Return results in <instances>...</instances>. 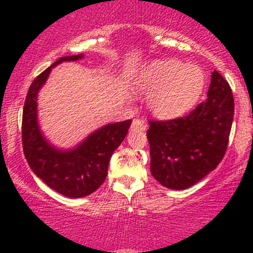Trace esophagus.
Returning a JSON list of instances; mask_svg holds the SVG:
<instances>
[{"label":"esophagus","mask_w":253,"mask_h":253,"mask_svg":"<svg viewBox=\"0 0 253 253\" xmlns=\"http://www.w3.org/2000/svg\"><path fill=\"white\" fill-rule=\"evenodd\" d=\"M146 127H147V125H146V123H145V120L136 118L133 120L132 126H130V129L136 130V132H143V130L146 129Z\"/></svg>","instance_id":"34e87169"}]
</instances>
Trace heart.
Returning <instances> with one entry per match:
<instances>
[{
    "instance_id": "obj_1",
    "label": "heart",
    "mask_w": 253,
    "mask_h": 253,
    "mask_svg": "<svg viewBox=\"0 0 253 253\" xmlns=\"http://www.w3.org/2000/svg\"><path fill=\"white\" fill-rule=\"evenodd\" d=\"M203 72L195 65H184L176 59L147 64L135 80L138 91L147 94V106L161 118L182 115L201 95Z\"/></svg>"
}]
</instances>
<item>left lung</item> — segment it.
<instances>
[{"label": "left lung", "instance_id": "obj_1", "mask_svg": "<svg viewBox=\"0 0 253 253\" xmlns=\"http://www.w3.org/2000/svg\"><path fill=\"white\" fill-rule=\"evenodd\" d=\"M207 100L188 115L149 120L151 173L164 187L182 190L213 171L227 150L234 100L227 81L211 72Z\"/></svg>", "mask_w": 253, "mask_h": 253}]
</instances>
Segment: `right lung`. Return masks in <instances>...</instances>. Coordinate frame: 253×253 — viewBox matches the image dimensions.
Wrapping results in <instances>:
<instances>
[{"instance_id": "1", "label": "right lung", "mask_w": 253, "mask_h": 253, "mask_svg": "<svg viewBox=\"0 0 253 253\" xmlns=\"http://www.w3.org/2000/svg\"><path fill=\"white\" fill-rule=\"evenodd\" d=\"M83 54L62 57L34 78L22 113V146L31 169L48 187L64 196L83 197L101 187L107 177L113 152L123 143L132 120L109 124L90 134L76 149L60 151L45 140L37 121V95L51 69L65 60H78Z\"/></svg>"}]
</instances>
